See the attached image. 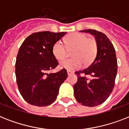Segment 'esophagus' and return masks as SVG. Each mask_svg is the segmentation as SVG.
<instances>
[{
	"mask_svg": "<svg viewBox=\"0 0 129 129\" xmlns=\"http://www.w3.org/2000/svg\"><path fill=\"white\" fill-rule=\"evenodd\" d=\"M73 72H72V71H67V74H68V75H69H69H72V74H73Z\"/></svg>",
	"mask_w": 129,
	"mask_h": 129,
	"instance_id": "34e87169",
	"label": "esophagus"
}]
</instances>
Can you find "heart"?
<instances>
[{
  "label": "heart",
  "mask_w": 129,
  "mask_h": 129,
  "mask_svg": "<svg viewBox=\"0 0 129 129\" xmlns=\"http://www.w3.org/2000/svg\"><path fill=\"white\" fill-rule=\"evenodd\" d=\"M69 48H73V58L64 59L60 62V67L69 71L78 69L84 64H88L95 58L97 52V43L95 39L88 38L82 33H74L68 36L64 41ZM52 54L57 60L63 59L67 54L65 46L61 41L54 43L52 48Z\"/></svg>",
  "instance_id": "b5f03b06"
}]
</instances>
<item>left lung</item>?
Returning <instances> with one entry per match:
<instances>
[{"label":"left lung","mask_w":129,"mask_h":129,"mask_svg":"<svg viewBox=\"0 0 129 129\" xmlns=\"http://www.w3.org/2000/svg\"><path fill=\"white\" fill-rule=\"evenodd\" d=\"M81 32L94 36L97 52L88 68L75 73L77 82L74 94L82 105L96 107L103 103L113 91L117 73V56L113 44L105 34L92 29Z\"/></svg>","instance_id":"left-lung-1"}]
</instances>
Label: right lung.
I'll return each instance as SVG.
<instances>
[{"label":"right lung","instance_id":"1","mask_svg":"<svg viewBox=\"0 0 129 129\" xmlns=\"http://www.w3.org/2000/svg\"><path fill=\"white\" fill-rule=\"evenodd\" d=\"M67 33L43 31L24 41L16 56L15 75L18 90L28 103L50 105L56 100L60 85L67 78L66 69L47 73L58 64L52 52L53 45Z\"/></svg>","mask_w":129,"mask_h":129}]
</instances>
